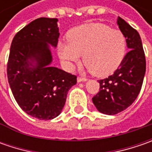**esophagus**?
Listing matches in <instances>:
<instances>
[{
    "label": "esophagus",
    "instance_id": "34e87169",
    "mask_svg": "<svg viewBox=\"0 0 152 152\" xmlns=\"http://www.w3.org/2000/svg\"><path fill=\"white\" fill-rule=\"evenodd\" d=\"M77 80H78V82H85L87 80V79L86 78H82V77H78Z\"/></svg>",
    "mask_w": 152,
    "mask_h": 152
}]
</instances>
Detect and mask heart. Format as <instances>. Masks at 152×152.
I'll use <instances>...</instances> for the list:
<instances>
[{"instance_id":"obj_1","label":"heart","mask_w":152,"mask_h":152,"mask_svg":"<svg viewBox=\"0 0 152 152\" xmlns=\"http://www.w3.org/2000/svg\"><path fill=\"white\" fill-rule=\"evenodd\" d=\"M67 40L58 44V54L67 69H72L83 55L84 63L96 76H106L119 66L126 51V39L119 29L101 23L76 27Z\"/></svg>"}]
</instances>
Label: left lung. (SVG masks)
Segmentation results:
<instances>
[{
	"instance_id": "1",
	"label": "left lung",
	"mask_w": 152,
	"mask_h": 152,
	"mask_svg": "<svg viewBox=\"0 0 152 152\" xmlns=\"http://www.w3.org/2000/svg\"><path fill=\"white\" fill-rule=\"evenodd\" d=\"M118 24L125 36L129 51L113 75L98 80L100 90L92 98L97 110L107 115L119 113L135 101L143 84L146 67L143 45L137 30L121 18L118 19Z\"/></svg>"
}]
</instances>
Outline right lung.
<instances>
[{
    "label": "right lung",
    "mask_w": 152,
    "mask_h": 152,
    "mask_svg": "<svg viewBox=\"0 0 152 152\" xmlns=\"http://www.w3.org/2000/svg\"><path fill=\"white\" fill-rule=\"evenodd\" d=\"M57 18H39L16 34L11 45L7 79L16 102L39 120L55 118L65 105L77 76L50 67V45L59 38Z\"/></svg>",
    "instance_id": "add662e5"
}]
</instances>
